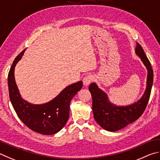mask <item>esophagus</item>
I'll return each mask as SVG.
<instances>
[{
	"mask_svg": "<svg viewBox=\"0 0 160 160\" xmlns=\"http://www.w3.org/2000/svg\"><path fill=\"white\" fill-rule=\"evenodd\" d=\"M93 77L92 75H88L85 77L84 78H83V85L87 86H88L90 83L93 82Z\"/></svg>",
	"mask_w": 160,
	"mask_h": 160,
	"instance_id": "1",
	"label": "esophagus"
}]
</instances>
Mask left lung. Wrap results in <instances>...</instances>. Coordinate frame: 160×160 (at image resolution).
I'll return each instance as SVG.
<instances>
[{"label": "left lung", "mask_w": 160, "mask_h": 160, "mask_svg": "<svg viewBox=\"0 0 160 160\" xmlns=\"http://www.w3.org/2000/svg\"><path fill=\"white\" fill-rule=\"evenodd\" d=\"M136 53L141 59L148 69L147 87L143 96L136 102L128 106H117L108 100V95L98 88L96 83L89 86L93 103L94 119L100 127L108 131H117L127 127L141 117L150 99L153 83V70L142 46L136 43Z\"/></svg>", "instance_id": "left-lung-1"}]
</instances>
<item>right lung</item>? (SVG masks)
I'll return each mask as SVG.
<instances>
[{"label":"right lung","mask_w":160,"mask_h":160,"mask_svg":"<svg viewBox=\"0 0 160 160\" xmlns=\"http://www.w3.org/2000/svg\"><path fill=\"white\" fill-rule=\"evenodd\" d=\"M17 56L8 73L9 96L14 110L21 121L31 130L43 135H52L60 131L67 122L70 102L82 88L83 82L69 85L51 101L41 105H33L25 101L19 94L15 83L14 70L24 52Z\"/></svg>","instance_id":"right-lung-1"}]
</instances>
